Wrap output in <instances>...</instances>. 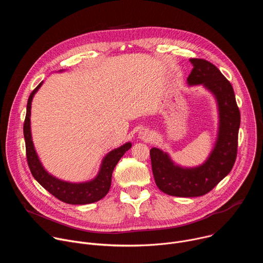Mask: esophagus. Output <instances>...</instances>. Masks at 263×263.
Here are the masks:
<instances>
[{
	"mask_svg": "<svg viewBox=\"0 0 263 263\" xmlns=\"http://www.w3.org/2000/svg\"><path fill=\"white\" fill-rule=\"evenodd\" d=\"M138 137L141 139V140H144V141H148L151 140L152 137H153V134L152 132L149 131L148 129L146 128H141L138 132Z\"/></svg>",
	"mask_w": 263,
	"mask_h": 263,
	"instance_id": "1",
	"label": "esophagus"
}]
</instances>
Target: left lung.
Returning <instances> with one entry per match:
<instances>
[{"instance_id": "8db88e82", "label": "left lung", "mask_w": 263, "mask_h": 263, "mask_svg": "<svg viewBox=\"0 0 263 263\" xmlns=\"http://www.w3.org/2000/svg\"><path fill=\"white\" fill-rule=\"evenodd\" d=\"M190 61L194 68L187 78V84L203 85L217 103L218 131L212 151L203 164L182 167L162 149H149L158 189L166 195L183 198L206 195L231 172L237 155L240 126V114L231 83L209 61L199 58H192Z\"/></svg>"}]
</instances>
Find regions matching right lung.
Wrapping results in <instances>:
<instances>
[{"label": "right lung", "instance_id": "1", "mask_svg": "<svg viewBox=\"0 0 263 263\" xmlns=\"http://www.w3.org/2000/svg\"><path fill=\"white\" fill-rule=\"evenodd\" d=\"M43 82H41L39 86L31 92L28 99L26 119L24 123L26 155L31 174L46 191L64 203L71 205H85L98 202L108 194L111 185L112 172H114L122 156L132 146V144L131 142H126L122 146L110 151L104 157L98 175L90 181L81 183L66 182L49 174L43 166L39 155H37L35 151L31 135V103L34 95L41 88Z\"/></svg>", "mask_w": 263, "mask_h": 263}]
</instances>
